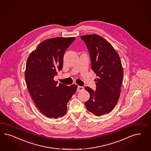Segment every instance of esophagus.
Here are the masks:
<instances>
[{
    "label": "esophagus",
    "instance_id": "esophagus-1",
    "mask_svg": "<svg viewBox=\"0 0 151 151\" xmlns=\"http://www.w3.org/2000/svg\"><path fill=\"white\" fill-rule=\"evenodd\" d=\"M84 89V87H82V86H78V88H77V92H81V91H82Z\"/></svg>",
    "mask_w": 151,
    "mask_h": 151
}]
</instances>
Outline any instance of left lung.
Returning a JSON list of instances; mask_svg holds the SVG:
<instances>
[{
  "instance_id": "8db88e82",
  "label": "left lung",
  "mask_w": 151,
  "mask_h": 151,
  "mask_svg": "<svg viewBox=\"0 0 151 151\" xmlns=\"http://www.w3.org/2000/svg\"><path fill=\"white\" fill-rule=\"evenodd\" d=\"M90 54L92 69L97 78L94 79L96 91L88 87L90 98L85 102L88 111L96 116L111 112L121 93L123 69L119 56L107 40L97 34L81 36Z\"/></svg>"
}]
</instances>
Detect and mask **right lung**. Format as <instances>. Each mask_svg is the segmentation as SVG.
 Segmentation results:
<instances>
[{"label": "right lung", "mask_w": 151, "mask_h": 151, "mask_svg": "<svg viewBox=\"0 0 151 151\" xmlns=\"http://www.w3.org/2000/svg\"><path fill=\"white\" fill-rule=\"evenodd\" d=\"M74 37L44 40L28 57L25 79L30 95L36 106L45 116L58 118L65 115L67 103L78 86L58 84L54 77L63 68L64 53Z\"/></svg>", "instance_id": "add662e5"}]
</instances>
